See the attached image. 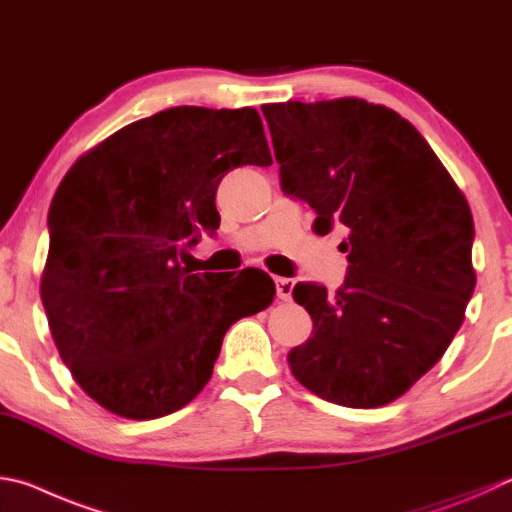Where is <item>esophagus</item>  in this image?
Wrapping results in <instances>:
<instances>
[{
	"mask_svg": "<svg viewBox=\"0 0 512 512\" xmlns=\"http://www.w3.org/2000/svg\"><path fill=\"white\" fill-rule=\"evenodd\" d=\"M275 286H277V297H280L282 302L291 300V293H293V286H295L293 280H288V277H275Z\"/></svg>",
	"mask_w": 512,
	"mask_h": 512,
	"instance_id": "esophagus-1",
	"label": "esophagus"
}]
</instances>
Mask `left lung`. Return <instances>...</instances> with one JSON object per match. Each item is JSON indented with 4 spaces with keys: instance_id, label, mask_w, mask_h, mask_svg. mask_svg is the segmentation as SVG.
Instances as JSON below:
<instances>
[{
    "instance_id": "obj_1",
    "label": "left lung",
    "mask_w": 512,
    "mask_h": 512,
    "mask_svg": "<svg viewBox=\"0 0 512 512\" xmlns=\"http://www.w3.org/2000/svg\"><path fill=\"white\" fill-rule=\"evenodd\" d=\"M282 188L318 212V235L347 230L336 293L293 288L313 333L288 367L324 401L380 407L403 396L450 347L475 291L472 212L412 123L362 98L271 102Z\"/></svg>"
}]
</instances>
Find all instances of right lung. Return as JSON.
Instances as JSON below:
<instances>
[{
    "label": "right lung",
    "mask_w": 512,
    "mask_h": 512,
    "mask_svg": "<svg viewBox=\"0 0 512 512\" xmlns=\"http://www.w3.org/2000/svg\"><path fill=\"white\" fill-rule=\"evenodd\" d=\"M255 107H172L118 129L71 165L51 203L40 295L64 365L107 412L150 421L188 405L232 322L271 306L264 271L192 273L188 246L219 228L215 194L271 165Z\"/></svg>",
    "instance_id": "right-lung-1"
}]
</instances>
